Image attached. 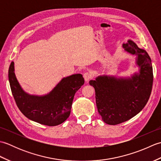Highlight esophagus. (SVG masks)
<instances>
[{
	"label": "esophagus",
	"mask_w": 161,
	"mask_h": 161,
	"mask_svg": "<svg viewBox=\"0 0 161 161\" xmlns=\"http://www.w3.org/2000/svg\"><path fill=\"white\" fill-rule=\"evenodd\" d=\"M83 76L84 78V80L86 81H88V80H91V79L93 77V75H92V74L90 73H85Z\"/></svg>",
	"instance_id": "obj_1"
}]
</instances>
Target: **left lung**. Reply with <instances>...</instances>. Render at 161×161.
Masks as SVG:
<instances>
[{
	"instance_id": "1",
	"label": "left lung",
	"mask_w": 161,
	"mask_h": 161,
	"mask_svg": "<svg viewBox=\"0 0 161 161\" xmlns=\"http://www.w3.org/2000/svg\"><path fill=\"white\" fill-rule=\"evenodd\" d=\"M122 46L126 52L136 56L138 73L119 77L103 75L89 81L95 88L99 114L111 125L127 121L139 114L147 103L153 84L152 60L146 50L131 39Z\"/></svg>"
}]
</instances>
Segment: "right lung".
<instances>
[{
    "mask_svg": "<svg viewBox=\"0 0 161 161\" xmlns=\"http://www.w3.org/2000/svg\"><path fill=\"white\" fill-rule=\"evenodd\" d=\"M8 78L14 98L22 114L32 121L47 126H57L66 120L75 94L84 84L82 75L73 74L63 77L48 93L29 94L17 80L14 61L9 68Z\"/></svg>",
    "mask_w": 161,
    "mask_h": 161,
    "instance_id": "right-lung-1",
    "label": "right lung"
}]
</instances>
